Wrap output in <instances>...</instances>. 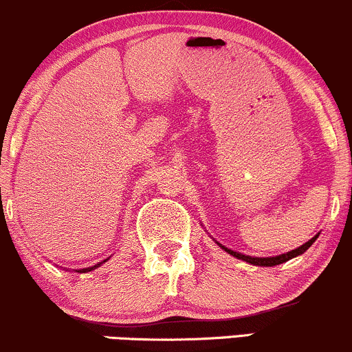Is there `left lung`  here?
Listing matches in <instances>:
<instances>
[{"instance_id": "obj_1", "label": "left lung", "mask_w": 352, "mask_h": 352, "mask_svg": "<svg viewBox=\"0 0 352 352\" xmlns=\"http://www.w3.org/2000/svg\"><path fill=\"white\" fill-rule=\"evenodd\" d=\"M317 236H319V235L312 236L311 240L305 241V243L300 245V247H297L296 250H290V252H287V253H282V255H275V256H252V255H243V253L232 250V248H226L225 245L218 243L217 240H214V241H217L218 247H220L221 250H225L226 253H230V255H233V256H235V258H238V260H243V262L250 263V265H256V267H275V265H280V263H283V262H289V260L296 258V256H298V255H302V253L307 250V248L311 247L314 241L317 240Z\"/></svg>"}]
</instances>
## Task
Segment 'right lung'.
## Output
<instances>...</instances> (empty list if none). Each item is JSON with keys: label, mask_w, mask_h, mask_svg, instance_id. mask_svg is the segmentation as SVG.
<instances>
[{"label": "right lung", "mask_w": 352, "mask_h": 352, "mask_svg": "<svg viewBox=\"0 0 352 352\" xmlns=\"http://www.w3.org/2000/svg\"><path fill=\"white\" fill-rule=\"evenodd\" d=\"M109 258H111V256H109ZM109 258H105V260H102V262H99L97 263V265H92V267H87V268H78V270H75V272H78V274H87V272H92V270H96L97 267H100L102 263L104 262H107Z\"/></svg>", "instance_id": "1"}]
</instances>
